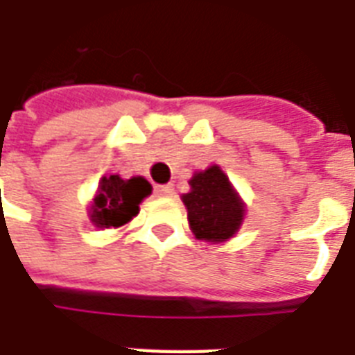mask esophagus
Instances as JSON below:
<instances>
[{
  "mask_svg": "<svg viewBox=\"0 0 355 355\" xmlns=\"http://www.w3.org/2000/svg\"><path fill=\"white\" fill-rule=\"evenodd\" d=\"M154 193H156V198H169V196H173V186H156Z\"/></svg>",
  "mask_w": 355,
  "mask_h": 355,
  "instance_id": "34e87169",
  "label": "esophagus"
}]
</instances>
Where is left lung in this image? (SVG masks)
<instances>
[{"instance_id":"8db88e82","label":"left lung","mask_w":355,"mask_h":355,"mask_svg":"<svg viewBox=\"0 0 355 355\" xmlns=\"http://www.w3.org/2000/svg\"><path fill=\"white\" fill-rule=\"evenodd\" d=\"M190 186L191 191L182 196V201L193 235L209 243L233 237L243 222L244 205L222 169L212 165L203 173H196Z\"/></svg>"}]
</instances>
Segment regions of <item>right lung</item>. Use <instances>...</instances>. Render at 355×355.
<instances>
[{
  "label": "right lung",
  "mask_w": 355,
  "mask_h": 355,
  "mask_svg": "<svg viewBox=\"0 0 355 355\" xmlns=\"http://www.w3.org/2000/svg\"><path fill=\"white\" fill-rule=\"evenodd\" d=\"M152 191V186L143 177L124 180L118 175L103 177L99 182L94 205H92V222L97 227H120L137 216L139 203Z\"/></svg>",
  "instance_id": "1"
}]
</instances>
